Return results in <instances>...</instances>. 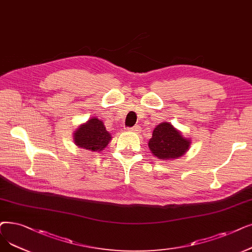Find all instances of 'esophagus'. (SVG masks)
<instances>
[{"instance_id": "esophagus-1", "label": "esophagus", "mask_w": 252, "mask_h": 252, "mask_svg": "<svg viewBox=\"0 0 252 252\" xmlns=\"http://www.w3.org/2000/svg\"><path fill=\"white\" fill-rule=\"evenodd\" d=\"M129 130H130V132H135V133H139V132H140V126H134V127H130V128H129Z\"/></svg>"}]
</instances>
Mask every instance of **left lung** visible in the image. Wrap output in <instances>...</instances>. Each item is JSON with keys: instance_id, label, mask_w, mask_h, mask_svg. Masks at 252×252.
<instances>
[{"instance_id": "8db88e82", "label": "left lung", "mask_w": 252, "mask_h": 252, "mask_svg": "<svg viewBox=\"0 0 252 252\" xmlns=\"http://www.w3.org/2000/svg\"><path fill=\"white\" fill-rule=\"evenodd\" d=\"M190 139L185 138L171 123L163 122L153 129L148 147L158 159L172 160L184 156L190 148Z\"/></svg>"}]
</instances>
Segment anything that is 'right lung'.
I'll use <instances>...</instances> for the list:
<instances>
[{
    "label": "right lung",
    "instance_id": "1",
    "mask_svg": "<svg viewBox=\"0 0 252 252\" xmlns=\"http://www.w3.org/2000/svg\"><path fill=\"white\" fill-rule=\"evenodd\" d=\"M112 136L106 129L103 120L93 117L81 124L73 134V140L78 148L91 152H100L106 148Z\"/></svg>",
    "mask_w": 252,
    "mask_h": 252
}]
</instances>
